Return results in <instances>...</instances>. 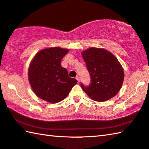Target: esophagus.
I'll return each instance as SVG.
<instances>
[{
    "instance_id": "esophagus-1",
    "label": "esophagus",
    "mask_w": 149,
    "mask_h": 149,
    "mask_svg": "<svg viewBox=\"0 0 149 149\" xmlns=\"http://www.w3.org/2000/svg\"><path fill=\"white\" fill-rule=\"evenodd\" d=\"M75 79H76L77 80L78 83H79V81H80V77H79V76H77L76 77H75Z\"/></svg>"
}]
</instances>
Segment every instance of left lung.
I'll return each mask as SVG.
<instances>
[{"label": "left lung", "mask_w": 149, "mask_h": 149, "mask_svg": "<svg viewBox=\"0 0 149 149\" xmlns=\"http://www.w3.org/2000/svg\"><path fill=\"white\" fill-rule=\"evenodd\" d=\"M91 81L88 86L81 87L96 102H105L114 97L121 88L124 70L117 58L109 51L91 47L82 52Z\"/></svg>", "instance_id": "8db88e82"}]
</instances>
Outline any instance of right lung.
<instances>
[{"mask_svg": "<svg viewBox=\"0 0 149 149\" xmlns=\"http://www.w3.org/2000/svg\"><path fill=\"white\" fill-rule=\"evenodd\" d=\"M68 49L59 47L44 49L32 59L28 75L31 88L36 95L51 104H56L68 95L77 81L69 77L61 66L62 59Z\"/></svg>", "mask_w": 149, "mask_h": 149, "instance_id": "right-lung-1", "label": "right lung"}]
</instances>
